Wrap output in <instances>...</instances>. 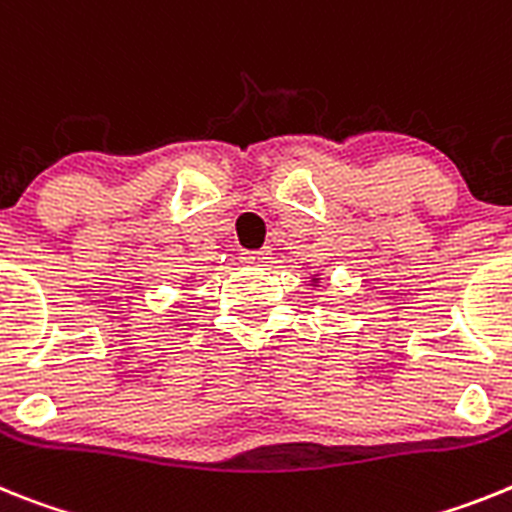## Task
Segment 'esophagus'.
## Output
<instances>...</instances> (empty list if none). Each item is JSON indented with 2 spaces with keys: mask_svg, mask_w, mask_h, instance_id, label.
Here are the masks:
<instances>
[{
  "mask_svg": "<svg viewBox=\"0 0 512 512\" xmlns=\"http://www.w3.org/2000/svg\"><path fill=\"white\" fill-rule=\"evenodd\" d=\"M270 255H273V252H270L268 247H262V250H244L239 260H242L244 265H265V262L273 260Z\"/></svg>",
  "mask_w": 512,
  "mask_h": 512,
  "instance_id": "esophagus-1",
  "label": "esophagus"
}]
</instances>
